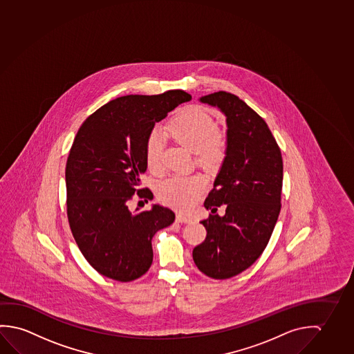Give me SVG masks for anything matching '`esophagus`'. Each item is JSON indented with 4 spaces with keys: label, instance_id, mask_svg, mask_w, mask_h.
<instances>
[{
    "label": "esophagus",
    "instance_id": "34e87169",
    "mask_svg": "<svg viewBox=\"0 0 354 354\" xmlns=\"http://www.w3.org/2000/svg\"><path fill=\"white\" fill-rule=\"evenodd\" d=\"M176 221H177V223H185V224H188V223H192V219L189 216L183 215V214H177V215H176Z\"/></svg>",
    "mask_w": 354,
    "mask_h": 354
}]
</instances>
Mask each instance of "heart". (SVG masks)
Masks as SVG:
<instances>
[{
	"label": "heart",
	"instance_id": "heart-1",
	"mask_svg": "<svg viewBox=\"0 0 354 354\" xmlns=\"http://www.w3.org/2000/svg\"><path fill=\"white\" fill-rule=\"evenodd\" d=\"M213 118L199 108H188L178 113L167 125L166 131L180 145L205 163H219L226 151L224 136L215 133ZM163 139L158 130L146 140V161L149 169L160 171L162 161ZM207 182L201 174L172 176L158 185V196L163 203L177 209H188L205 191Z\"/></svg>",
	"mask_w": 354,
	"mask_h": 354
}]
</instances>
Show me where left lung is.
I'll return each instance as SVG.
<instances>
[{
  "label": "left lung",
  "instance_id": "left-lung-1",
  "mask_svg": "<svg viewBox=\"0 0 354 354\" xmlns=\"http://www.w3.org/2000/svg\"><path fill=\"white\" fill-rule=\"evenodd\" d=\"M199 102L219 108L226 118V151L204 207V242L193 250L198 270L227 279L252 266L262 254L281 212L283 161L263 119L237 95L224 91ZM225 204L224 217L215 214Z\"/></svg>",
  "mask_w": 354,
  "mask_h": 354
}]
</instances>
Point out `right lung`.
Masks as SVG:
<instances>
[{"instance_id":"right-lung-1","label":"right lung","mask_w":354,"mask_h":354,"mask_svg":"<svg viewBox=\"0 0 354 354\" xmlns=\"http://www.w3.org/2000/svg\"><path fill=\"white\" fill-rule=\"evenodd\" d=\"M185 91L156 95H123L108 102L84 120L68 153L65 180L68 224L84 259L102 275L130 281L152 263L153 235L174 221L160 204L150 210H130L147 169L146 140L155 124L180 103Z\"/></svg>"}]
</instances>
